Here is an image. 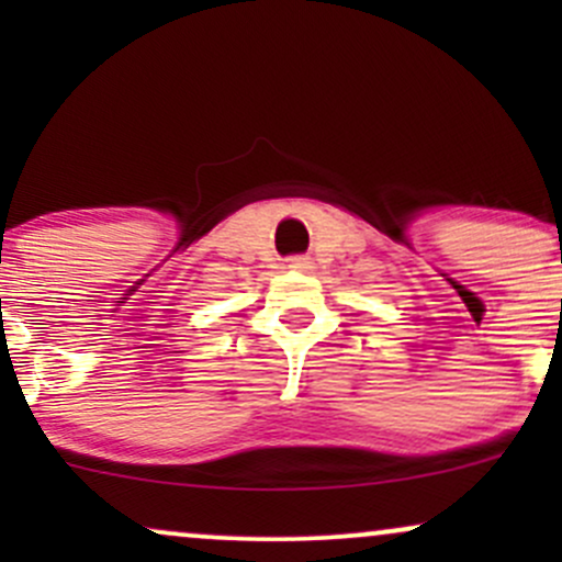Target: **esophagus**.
<instances>
[{
  "instance_id": "1",
  "label": "esophagus",
  "mask_w": 562,
  "mask_h": 562,
  "mask_svg": "<svg viewBox=\"0 0 562 562\" xmlns=\"http://www.w3.org/2000/svg\"><path fill=\"white\" fill-rule=\"evenodd\" d=\"M288 267L295 269V272H308L312 269V259H306V256H290Z\"/></svg>"
}]
</instances>
